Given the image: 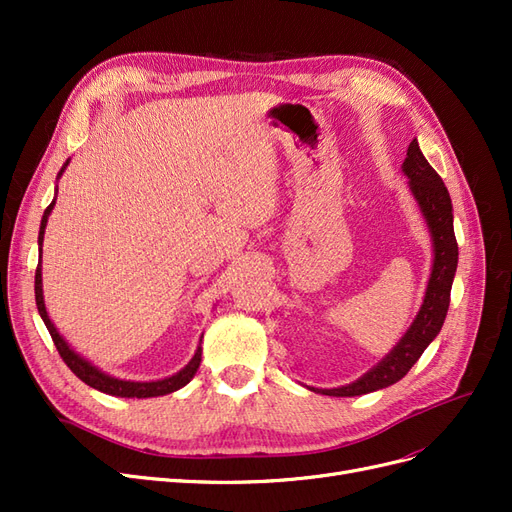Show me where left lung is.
I'll list each match as a JSON object with an SVG mask.
<instances>
[{
	"instance_id": "obj_1",
	"label": "left lung",
	"mask_w": 512,
	"mask_h": 512,
	"mask_svg": "<svg viewBox=\"0 0 512 512\" xmlns=\"http://www.w3.org/2000/svg\"><path fill=\"white\" fill-rule=\"evenodd\" d=\"M401 170H404V175L408 177L410 192L416 200L418 209L423 213L433 247L431 273L421 309H418L416 318L412 320L408 331L401 335L399 342L393 346V350L386 354L380 363L365 371L361 378H356L350 384L337 386V389H316V386H309V391L331 397H356L386 389V386L399 382L408 374L412 365L421 359L425 348L438 337L442 329L448 312V303H451V288L459 260L457 239L453 230V203L444 181L425 160L416 138L408 147Z\"/></svg>"
}]
</instances>
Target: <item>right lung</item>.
<instances>
[{
	"label": "right lung",
	"instance_id": "add662e5",
	"mask_svg": "<svg viewBox=\"0 0 512 512\" xmlns=\"http://www.w3.org/2000/svg\"><path fill=\"white\" fill-rule=\"evenodd\" d=\"M70 164V160H66V164L61 166V170L57 173V179L64 175L66 166ZM55 200H57V188H55V198L53 203L44 209V215H42V222H40V232H38V269H36V305H38V314L40 318L44 320L46 329H49L53 342H55V348L59 350L61 359H64V363L74 371L76 376H79L85 384H89L91 389L96 391H102L106 395H115V397H136V399H145V397H160V395H168V393H175L179 389H183L185 384H188L196 369L200 365V359H203V348H200V344H203V337H200V344L194 352V356L190 359V363L185 365L183 369H179L177 374L168 376V378H162V380H149V382H136V380H121V378H115L111 374H106V371H102L100 367H96L91 361H87L85 356H81L76 350H72V346L66 342L64 335H59L57 327L53 324V320L49 318V312H46V305H44V292H42V241H44V228H46V222H49V215L55 207Z\"/></svg>",
	"mask_w": 512,
	"mask_h": 512
}]
</instances>
